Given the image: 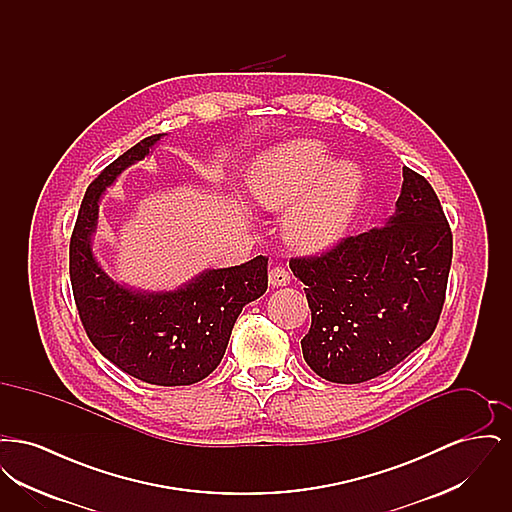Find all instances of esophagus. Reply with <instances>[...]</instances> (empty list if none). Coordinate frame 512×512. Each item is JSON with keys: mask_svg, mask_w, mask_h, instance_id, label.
Segmentation results:
<instances>
[{"mask_svg": "<svg viewBox=\"0 0 512 512\" xmlns=\"http://www.w3.org/2000/svg\"><path fill=\"white\" fill-rule=\"evenodd\" d=\"M268 284L272 288H284L290 284V272L286 268L274 267L268 272Z\"/></svg>", "mask_w": 512, "mask_h": 512, "instance_id": "obj_1", "label": "esophagus"}]
</instances>
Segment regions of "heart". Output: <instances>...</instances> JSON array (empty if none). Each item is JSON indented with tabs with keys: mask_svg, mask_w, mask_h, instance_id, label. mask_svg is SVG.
Segmentation results:
<instances>
[{
	"mask_svg": "<svg viewBox=\"0 0 512 512\" xmlns=\"http://www.w3.org/2000/svg\"><path fill=\"white\" fill-rule=\"evenodd\" d=\"M249 199L270 213H284V238L301 253L340 244L365 197V176L347 161H334L318 140L297 138L263 153L247 172Z\"/></svg>",
	"mask_w": 512,
	"mask_h": 512,
	"instance_id": "1",
	"label": "heart"
}]
</instances>
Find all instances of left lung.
I'll return each instance as SVG.
<instances>
[{
	"instance_id": "1",
	"label": "left lung",
	"mask_w": 512,
	"mask_h": 512,
	"mask_svg": "<svg viewBox=\"0 0 512 512\" xmlns=\"http://www.w3.org/2000/svg\"><path fill=\"white\" fill-rule=\"evenodd\" d=\"M451 257L438 195L403 167L384 226L290 263L311 309V330L301 340L307 365L328 382L361 384L405 361L436 330Z\"/></svg>"
}]
</instances>
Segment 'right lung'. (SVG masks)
Wrapping results in <instances>:
<instances>
[{
    "mask_svg": "<svg viewBox=\"0 0 512 512\" xmlns=\"http://www.w3.org/2000/svg\"><path fill=\"white\" fill-rule=\"evenodd\" d=\"M165 134L130 147L88 186L71 238V284L80 320L99 353L155 386H192L219 366L236 318L267 292L263 255L207 268L174 290H140L111 278L94 255L99 201Z\"/></svg>",
    "mask_w": 512,
    "mask_h": 512,
    "instance_id": "obj_1",
    "label": "right lung"
}]
</instances>
